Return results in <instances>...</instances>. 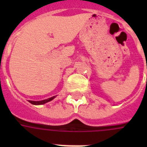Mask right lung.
I'll list each match as a JSON object with an SVG mask.
<instances>
[{"label": "right lung", "mask_w": 147, "mask_h": 147, "mask_svg": "<svg viewBox=\"0 0 147 147\" xmlns=\"http://www.w3.org/2000/svg\"><path fill=\"white\" fill-rule=\"evenodd\" d=\"M55 98V96H53L52 98H49L48 99H45V100H39V101H34V100H29V102L31 103L32 105H44L46 103L49 102L50 100H52L53 99Z\"/></svg>", "instance_id": "obj_1"}]
</instances>
